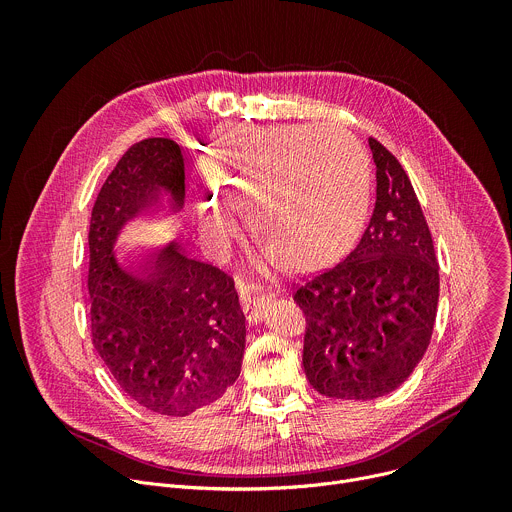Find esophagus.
<instances>
[{
    "mask_svg": "<svg viewBox=\"0 0 512 512\" xmlns=\"http://www.w3.org/2000/svg\"><path fill=\"white\" fill-rule=\"evenodd\" d=\"M239 287H241V308H243V314H245L249 324H257L263 318L267 300H265V296H253L255 291L259 289L255 283L241 281Z\"/></svg>",
    "mask_w": 512,
    "mask_h": 512,
    "instance_id": "1",
    "label": "esophagus"
}]
</instances>
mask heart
<instances>
[{"label": "heart", "mask_w": 512, "mask_h": 512, "mask_svg": "<svg viewBox=\"0 0 512 512\" xmlns=\"http://www.w3.org/2000/svg\"><path fill=\"white\" fill-rule=\"evenodd\" d=\"M212 200L198 206L202 239L223 251L247 210L251 233L273 263L338 259L356 239L369 202V162L336 125H273L231 135L206 160Z\"/></svg>", "instance_id": "1"}]
</instances>
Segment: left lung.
I'll use <instances>...</instances> for the list:
<instances>
[{"instance_id":"obj_1","label":"left lung","mask_w":512,"mask_h":512,"mask_svg":"<svg viewBox=\"0 0 512 512\" xmlns=\"http://www.w3.org/2000/svg\"><path fill=\"white\" fill-rule=\"evenodd\" d=\"M377 200L358 245L302 283L304 371L330 399L371 401L395 391L423 358L440 298L433 239L399 160L369 137Z\"/></svg>"}]
</instances>
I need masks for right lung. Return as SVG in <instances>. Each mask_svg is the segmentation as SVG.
<instances>
[{
    "label": "right lung",
    "instance_id": "right-lung-1",
    "mask_svg": "<svg viewBox=\"0 0 512 512\" xmlns=\"http://www.w3.org/2000/svg\"><path fill=\"white\" fill-rule=\"evenodd\" d=\"M184 204V158L166 137L143 139L105 180L89 227L91 338L115 383L160 415L186 417L214 405L237 381L245 314L235 279L190 259L178 243L135 273L115 263L113 243L160 192Z\"/></svg>",
    "mask_w": 512,
    "mask_h": 512
}]
</instances>
